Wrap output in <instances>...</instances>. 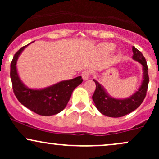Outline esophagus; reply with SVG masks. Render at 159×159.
Returning a JSON list of instances; mask_svg holds the SVG:
<instances>
[{
  "mask_svg": "<svg viewBox=\"0 0 159 159\" xmlns=\"http://www.w3.org/2000/svg\"><path fill=\"white\" fill-rule=\"evenodd\" d=\"M90 72L89 70L84 71V72H82L81 73L82 78H83L84 80H87L89 78V77H90Z\"/></svg>",
  "mask_w": 159,
  "mask_h": 159,
  "instance_id": "34e87169",
  "label": "esophagus"
}]
</instances>
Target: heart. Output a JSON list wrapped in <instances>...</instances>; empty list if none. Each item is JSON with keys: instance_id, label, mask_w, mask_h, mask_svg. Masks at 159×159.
Instances as JSON below:
<instances>
[{"instance_id": "obj_1", "label": "heart", "mask_w": 159, "mask_h": 159, "mask_svg": "<svg viewBox=\"0 0 159 159\" xmlns=\"http://www.w3.org/2000/svg\"><path fill=\"white\" fill-rule=\"evenodd\" d=\"M115 48H116V46L113 43H105V44H102L101 45V48L102 49V51L106 53L112 52L115 49Z\"/></svg>"}]
</instances>
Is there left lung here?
I'll return each instance as SVG.
<instances>
[{"mask_svg":"<svg viewBox=\"0 0 159 159\" xmlns=\"http://www.w3.org/2000/svg\"><path fill=\"white\" fill-rule=\"evenodd\" d=\"M132 51L133 59L143 66V80L138 90L132 96L124 99L112 98L107 94L102 86L93 79V81L96 83V90L93 95V100L98 111L105 116L110 117L125 116L138 108L146 97L149 81L148 66L143 54L134 46L132 47Z\"/></svg>","mask_w":159,"mask_h":159,"instance_id":"1","label":"left lung"}]
</instances>
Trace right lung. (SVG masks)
I'll list each match as a JSON object with an SVG mask.
<instances>
[{"instance_id":"right-lung-1","label":"right lung","mask_w":159,"mask_h":159,"mask_svg":"<svg viewBox=\"0 0 159 159\" xmlns=\"http://www.w3.org/2000/svg\"><path fill=\"white\" fill-rule=\"evenodd\" d=\"M29 45V44H28ZM28 45L16 53L10 65V78L14 94L23 105L42 116H52L60 113L66 106L72 92L83 81L81 76L63 81L42 90H33L21 82L16 69L18 57Z\"/></svg>"}]
</instances>
